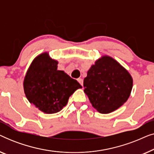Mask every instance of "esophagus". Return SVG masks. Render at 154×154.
Here are the masks:
<instances>
[{
	"label": "esophagus",
	"mask_w": 154,
	"mask_h": 154,
	"mask_svg": "<svg viewBox=\"0 0 154 154\" xmlns=\"http://www.w3.org/2000/svg\"><path fill=\"white\" fill-rule=\"evenodd\" d=\"M77 81L80 84H81L82 86H83V79H78Z\"/></svg>",
	"instance_id": "obj_1"
}]
</instances>
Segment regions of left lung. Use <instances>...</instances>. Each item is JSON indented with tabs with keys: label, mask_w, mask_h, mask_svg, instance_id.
Listing matches in <instances>:
<instances>
[{
	"label": "left lung",
	"mask_w": 154,
	"mask_h": 154,
	"mask_svg": "<svg viewBox=\"0 0 154 154\" xmlns=\"http://www.w3.org/2000/svg\"><path fill=\"white\" fill-rule=\"evenodd\" d=\"M83 86L92 106L101 113H109L129 98L132 79L117 61L103 56L88 71Z\"/></svg>",
	"instance_id": "left-lung-1"
}]
</instances>
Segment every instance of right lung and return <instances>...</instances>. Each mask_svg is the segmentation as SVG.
Returning <instances> with one entry per match:
<instances>
[{"mask_svg":"<svg viewBox=\"0 0 154 154\" xmlns=\"http://www.w3.org/2000/svg\"><path fill=\"white\" fill-rule=\"evenodd\" d=\"M57 61L48 53L40 54L31 63L24 81V90L29 102L45 113L59 112L69 98L82 86L67 75L57 70Z\"/></svg>","mask_w":154,"mask_h":154,"instance_id":"right-lung-1","label":"right lung"}]
</instances>
